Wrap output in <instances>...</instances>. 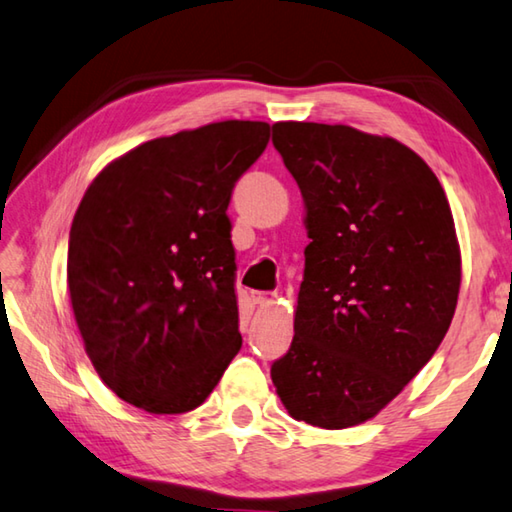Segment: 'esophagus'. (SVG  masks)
I'll return each mask as SVG.
<instances>
[{
  "mask_svg": "<svg viewBox=\"0 0 512 512\" xmlns=\"http://www.w3.org/2000/svg\"><path fill=\"white\" fill-rule=\"evenodd\" d=\"M276 294L274 292H251V301L258 303V306H270L274 303Z\"/></svg>",
  "mask_w": 512,
  "mask_h": 512,
  "instance_id": "34e87169",
  "label": "esophagus"
}]
</instances>
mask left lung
Returning a JSON list of instances; mask_svg holds the SVG:
<instances>
[{"label": "left lung", "instance_id": "1", "mask_svg": "<svg viewBox=\"0 0 512 512\" xmlns=\"http://www.w3.org/2000/svg\"><path fill=\"white\" fill-rule=\"evenodd\" d=\"M272 132L310 238L294 339L272 382L294 420L346 429L378 416L452 324L461 288L452 209L432 168L396 139L301 121Z\"/></svg>", "mask_w": 512, "mask_h": 512}]
</instances>
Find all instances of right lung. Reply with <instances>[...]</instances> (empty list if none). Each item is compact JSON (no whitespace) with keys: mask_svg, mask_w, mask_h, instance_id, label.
I'll return each mask as SVG.
<instances>
[{"mask_svg":"<svg viewBox=\"0 0 512 512\" xmlns=\"http://www.w3.org/2000/svg\"><path fill=\"white\" fill-rule=\"evenodd\" d=\"M270 125L218 121L107 164L69 231L67 283L96 373L150 414L200 407L242 346L227 206Z\"/></svg>","mask_w":512,"mask_h":512,"instance_id":"obj_1","label":"right lung"}]
</instances>
